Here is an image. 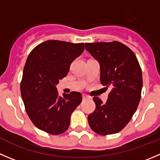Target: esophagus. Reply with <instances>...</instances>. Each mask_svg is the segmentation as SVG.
Returning <instances> with one entry per match:
<instances>
[{
  "label": "esophagus",
  "instance_id": "obj_1",
  "mask_svg": "<svg viewBox=\"0 0 160 160\" xmlns=\"http://www.w3.org/2000/svg\"><path fill=\"white\" fill-rule=\"evenodd\" d=\"M82 97H83V99L85 100V99H88V98H90L89 96H88L87 94H83L82 95Z\"/></svg>",
  "mask_w": 160,
  "mask_h": 160
}]
</instances>
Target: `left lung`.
<instances>
[{
	"instance_id": "obj_1",
	"label": "left lung",
	"mask_w": 160,
	"mask_h": 160,
	"mask_svg": "<svg viewBox=\"0 0 160 160\" xmlns=\"http://www.w3.org/2000/svg\"><path fill=\"white\" fill-rule=\"evenodd\" d=\"M85 48L100 62L102 85L111 88L105 104L93 97L96 108L88 115L90 127L98 135L117 133L130 122L139 104L141 67L135 53L118 41L86 43Z\"/></svg>"
}]
</instances>
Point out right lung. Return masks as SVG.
<instances>
[{
    "instance_id": "1",
    "label": "right lung",
    "mask_w": 160,
    "mask_h": 160,
    "mask_svg": "<svg viewBox=\"0 0 160 160\" xmlns=\"http://www.w3.org/2000/svg\"><path fill=\"white\" fill-rule=\"evenodd\" d=\"M83 50L84 43L49 40L28 55L21 93L28 117L39 129L51 135L68 129L71 114L82 101V95L72 91L59 96L56 85L67 75L72 62Z\"/></svg>"
}]
</instances>
